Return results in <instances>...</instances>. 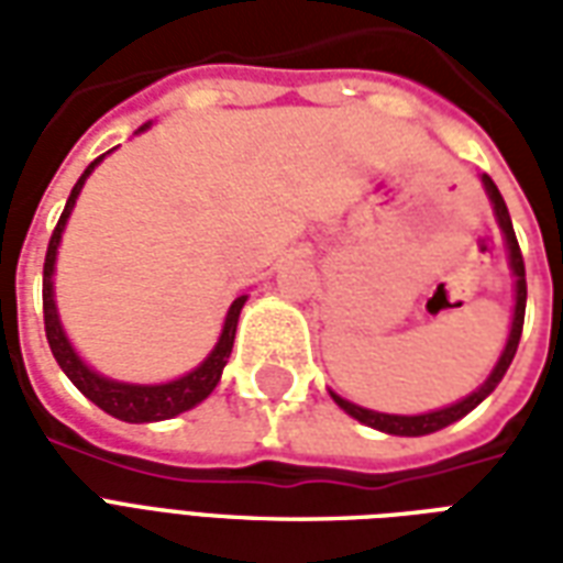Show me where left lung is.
Wrapping results in <instances>:
<instances>
[{"label":"left lung","instance_id":"obj_1","mask_svg":"<svg viewBox=\"0 0 563 563\" xmlns=\"http://www.w3.org/2000/svg\"><path fill=\"white\" fill-rule=\"evenodd\" d=\"M483 186L488 198H492V208H495L497 225H500V232L507 238V250H509V268L516 274V310H512V325H509V338L507 346H504V353L497 358L495 371L488 374L479 389L467 395V398H461L459 404H452V407H443V410H431V413H419V416H391V413H377V410H365V407H358V404H350L341 395H334L331 391V398L334 404L346 410V413L358 419L362 424H371V428H377V431H386V434H398V437H422V434H434L440 428H446V424L459 422L461 416H467L476 407V404H483L492 391L497 389V383L504 379L507 374V367L512 365V355L519 350V338H521V325H525V301H528V283H525V258H521L519 241H516V232H512V220H509V210L507 201L500 196V189L495 186V180L483 174Z\"/></svg>","mask_w":563,"mask_h":563}]
</instances>
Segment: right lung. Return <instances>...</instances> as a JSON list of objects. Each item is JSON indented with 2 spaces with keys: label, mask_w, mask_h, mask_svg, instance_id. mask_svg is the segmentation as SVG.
<instances>
[{
  "label": "right lung",
  "mask_w": 563,
  "mask_h": 563,
  "mask_svg": "<svg viewBox=\"0 0 563 563\" xmlns=\"http://www.w3.org/2000/svg\"><path fill=\"white\" fill-rule=\"evenodd\" d=\"M147 126H141L139 132H144ZM104 156L92 159L87 165V172L80 174V180L71 189V196L66 201V210L56 222L54 234H51V244H47V256H44V331H47V343H51V353H54L56 365L66 371V377L78 386L87 398H90L96 407H102L104 413H111L114 419H123V422H162V419H172L177 413H186L192 410L196 404H201L208 398L210 391L217 389V383L222 377V367L232 355L234 331H238V317H241V307H244L246 295L234 298L229 313H225V325H222V334L217 346L210 350V355L184 377L172 379V383H159V386H135V383H117V379H108L102 374H96L78 353L75 346L68 343L66 331L59 325V313H56L54 301V265H56V250H59V241H63V232H66V222L71 217V208L78 201L80 189L87 184V177L92 174V168L102 162Z\"/></svg>",
  "instance_id": "1"
}]
</instances>
